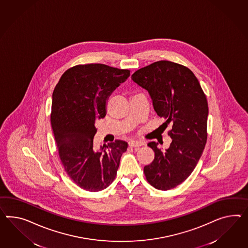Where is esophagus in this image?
Listing matches in <instances>:
<instances>
[{
    "label": "esophagus",
    "mask_w": 248,
    "mask_h": 248,
    "mask_svg": "<svg viewBox=\"0 0 248 248\" xmlns=\"http://www.w3.org/2000/svg\"><path fill=\"white\" fill-rule=\"evenodd\" d=\"M143 144L140 141H130V142H128V146H131V147H140Z\"/></svg>",
    "instance_id": "obj_1"
}]
</instances>
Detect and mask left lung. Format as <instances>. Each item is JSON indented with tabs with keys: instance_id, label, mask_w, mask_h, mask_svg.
<instances>
[{
	"instance_id": "obj_1",
	"label": "left lung",
	"mask_w": 248,
	"mask_h": 248,
	"mask_svg": "<svg viewBox=\"0 0 248 248\" xmlns=\"http://www.w3.org/2000/svg\"><path fill=\"white\" fill-rule=\"evenodd\" d=\"M131 79L147 91L154 109L165 120V128L171 125L170 146L163 151L157 142H149L147 146L154 150L155 158L144 167L153 187L170 190L190 176L203 152L209 114L206 96L189 68L170 61H157L143 67Z\"/></svg>"
}]
</instances>
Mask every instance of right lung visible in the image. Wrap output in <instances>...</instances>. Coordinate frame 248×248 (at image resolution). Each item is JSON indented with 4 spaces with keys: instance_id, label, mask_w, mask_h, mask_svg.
<instances>
[{
    "instance_id": "obj_1",
    "label": "right lung",
    "mask_w": 248,
    "mask_h": 248,
    "mask_svg": "<svg viewBox=\"0 0 248 248\" xmlns=\"http://www.w3.org/2000/svg\"><path fill=\"white\" fill-rule=\"evenodd\" d=\"M127 69L102 64L65 71L52 97L51 125L64 171L83 190H104L114 181L127 143L93 147L95 122L107 113L108 97L129 77Z\"/></svg>"
}]
</instances>
